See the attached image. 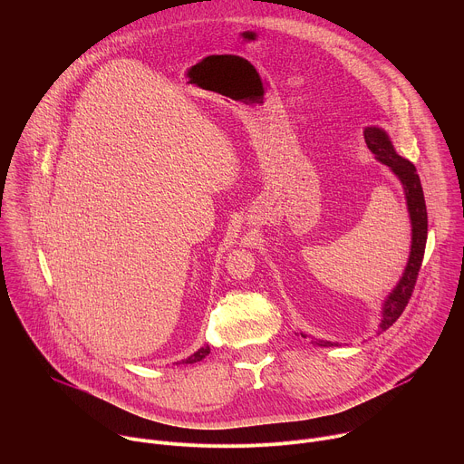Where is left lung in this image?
Wrapping results in <instances>:
<instances>
[{"instance_id":"8db88e82","label":"left lung","mask_w":464,"mask_h":464,"mask_svg":"<svg viewBox=\"0 0 464 464\" xmlns=\"http://www.w3.org/2000/svg\"><path fill=\"white\" fill-rule=\"evenodd\" d=\"M365 142L369 146V150L376 155V159L383 164H387L403 182L405 186V197H407V206H409V213H411V220H412V249H411V256H409V264L407 269L400 280V284L396 285V289L391 293V296L387 298V302L383 304V318L380 324L382 331H387L405 311L414 287H416V280L423 264V256H425V246H427V233H429V217H427V204H425V195H423V188H421V180L420 175L416 171V166L400 157L389 139V135L376 128V126H369L365 128ZM304 336V334H302ZM305 338V336H304ZM320 347H333L336 343L333 342H318Z\"/></svg>"}]
</instances>
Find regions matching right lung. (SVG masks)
<instances>
[{
	"label": "right lung",
	"instance_id": "add662e5",
	"mask_svg": "<svg viewBox=\"0 0 464 464\" xmlns=\"http://www.w3.org/2000/svg\"><path fill=\"white\" fill-rule=\"evenodd\" d=\"M208 354H209V347H202V349H198L195 354H191L188 360H184L182 363H197V362H202Z\"/></svg>",
	"mask_w": 464,
	"mask_h": 464
}]
</instances>
